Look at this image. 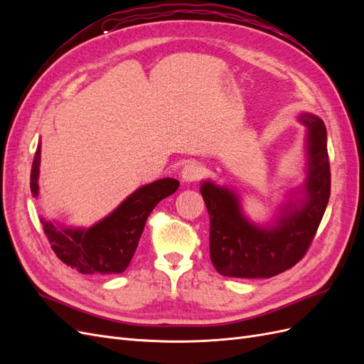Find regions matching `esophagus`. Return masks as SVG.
I'll use <instances>...</instances> for the list:
<instances>
[{"label":"esophagus","mask_w":364,"mask_h":364,"mask_svg":"<svg viewBox=\"0 0 364 364\" xmlns=\"http://www.w3.org/2000/svg\"><path fill=\"white\" fill-rule=\"evenodd\" d=\"M202 174H203V167L196 161H190L188 164H185V167L182 168V173H181L183 182L199 181L202 178Z\"/></svg>","instance_id":"esophagus-1"}]
</instances>
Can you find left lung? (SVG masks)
Wrapping results in <instances>:
<instances>
[{
  "label": "left lung",
  "instance_id": "8db88e82",
  "mask_svg": "<svg viewBox=\"0 0 364 364\" xmlns=\"http://www.w3.org/2000/svg\"><path fill=\"white\" fill-rule=\"evenodd\" d=\"M306 126V181L299 203H289L273 225L258 226L241 213L238 196L213 182L202 183L209 214V253L223 277L272 278L291 269L310 247L331 193L326 127L313 114H301Z\"/></svg>",
  "mask_w": 364,
  "mask_h": 364
}]
</instances>
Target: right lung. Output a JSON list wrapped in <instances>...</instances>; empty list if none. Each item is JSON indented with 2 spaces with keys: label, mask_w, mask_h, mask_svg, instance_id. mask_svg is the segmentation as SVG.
Masks as SVG:
<instances>
[{
  "label": "right lung",
  "mask_w": 364,
  "mask_h": 364,
  "mask_svg": "<svg viewBox=\"0 0 364 364\" xmlns=\"http://www.w3.org/2000/svg\"><path fill=\"white\" fill-rule=\"evenodd\" d=\"M41 142L31 165L30 190L39 194ZM179 188V181L165 178L141 186L117 209L87 229L60 228L42 218L51 249L58 258L83 274L123 273L138 247L147 217L162 199Z\"/></svg>",
  "instance_id": "obj_1"
}]
</instances>
